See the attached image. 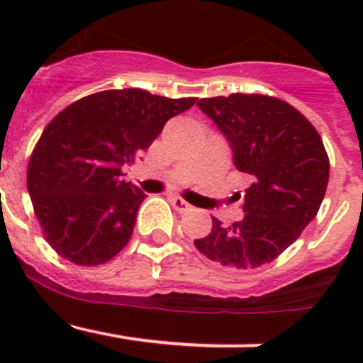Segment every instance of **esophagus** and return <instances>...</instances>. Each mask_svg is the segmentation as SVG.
<instances>
[{"label":"esophagus","mask_w":363,"mask_h":363,"mask_svg":"<svg viewBox=\"0 0 363 363\" xmlns=\"http://www.w3.org/2000/svg\"><path fill=\"white\" fill-rule=\"evenodd\" d=\"M169 201H171V205L174 207L178 213H189V211H192V205L187 203V201L184 200V198L179 196H169Z\"/></svg>","instance_id":"1"}]
</instances>
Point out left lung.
Returning <instances> with one entry per match:
<instances>
[{"label":"left lung","instance_id":"8db88e82","mask_svg":"<svg viewBox=\"0 0 363 363\" xmlns=\"http://www.w3.org/2000/svg\"><path fill=\"white\" fill-rule=\"evenodd\" d=\"M198 107L216 123L234 152V165L251 176L245 216L230 225L213 218V230L194 240L198 251L230 269L269 264L311 223L329 182L322 138L300 111L264 94L203 98Z\"/></svg>","mask_w":363,"mask_h":363}]
</instances>
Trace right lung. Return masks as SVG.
Segmentation results:
<instances>
[{"mask_svg": "<svg viewBox=\"0 0 363 363\" xmlns=\"http://www.w3.org/2000/svg\"><path fill=\"white\" fill-rule=\"evenodd\" d=\"M196 98H165L142 89L101 91L63 108L32 150L27 189L45 238L62 258L91 267L129 243L145 200L125 182L172 116Z\"/></svg>", "mask_w": 363, "mask_h": 363, "instance_id": "add662e5", "label": "right lung"}]
</instances>
